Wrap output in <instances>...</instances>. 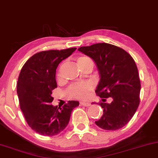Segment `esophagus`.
<instances>
[{
	"mask_svg": "<svg viewBox=\"0 0 158 158\" xmlns=\"http://www.w3.org/2000/svg\"><path fill=\"white\" fill-rule=\"evenodd\" d=\"M80 104L81 106H85V107H89V106H90V103H89V102H81Z\"/></svg>",
	"mask_w": 158,
	"mask_h": 158,
	"instance_id": "34e87169",
	"label": "esophagus"
}]
</instances>
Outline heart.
I'll return each mask as SVG.
<instances>
[{
	"label": "heart",
	"mask_w": 158,
	"mask_h": 158,
	"mask_svg": "<svg viewBox=\"0 0 158 158\" xmlns=\"http://www.w3.org/2000/svg\"><path fill=\"white\" fill-rule=\"evenodd\" d=\"M89 62H93L92 60L87 56H80L78 58L77 63L78 65L80 66L86 64ZM93 86L90 83L87 82H80L74 83L68 87L67 90V94L68 96L72 98H79V99H85L88 96L89 93L92 90Z\"/></svg>",
	"instance_id": "heart-1"
}]
</instances>
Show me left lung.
<instances>
[{"label": "left lung", "instance_id": "8db88e82", "mask_svg": "<svg viewBox=\"0 0 158 158\" xmlns=\"http://www.w3.org/2000/svg\"><path fill=\"white\" fill-rule=\"evenodd\" d=\"M78 50L94 60L99 73L96 93L103 101L98 104L103 108V115L95 123L106 130L122 128L140 104V81L135 62L126 51L109 43H96ZM109 97L111 103H104Z\"/></svg>", "mask_w": 158, "mask_h": 158}]
</instances>
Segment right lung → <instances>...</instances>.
<instances>
[{"label": "right lung", "mask_w": 158, "mask_h": 158, "mask_svg": "<svg viewBox=\"0 0 158 158\" xmlns=\"http://www.w3.org/2000/svg\"><path fill=\"white\" fill-rule=\"evenodd\" d=\"M77 48L38 52L23 66L17 84L20 109L27 123L40 135L54 136L64 130L71 112L79 106L77 101H68L63 107L51 104L52 90L57 87L56 69Z\"/></svg>", "instance_id": "right-lung-1"}]
</instances>
